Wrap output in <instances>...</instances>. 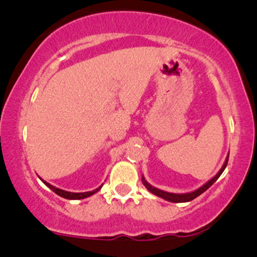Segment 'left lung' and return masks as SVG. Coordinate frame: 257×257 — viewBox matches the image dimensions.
I'll return each instance as SVG.
<instances>
[{
    "mask_svg": "<svg viewBox=\"0 0 257 257\" xmlns=\"http://www.w3.org/2000/svg\"><path fill=\"white\" fill-rule=\"evenodd\" d=\"M228 155H229V152H228ZM227 161H228V156H227V157H226L225 163H223V166L221 167V169L219 170V172H217L216 175H215L214 178H211L210 180H209V181H206L203 186H200L199 188H197V190L192 191V192H187V193H172V192H167V191L159 190V188L155 187V186L150 185L149 182L146 181V179L144 178V175H143V178H141V180H143L144 186H145V187L150 191V192L155 194V196H158V197H161V198L168 200V202H172V203L191 202V200H193L194 198H197V197L200 196V194H202L203 192H205V191L208 190V188L210 187V186L213 185L214 182L220 178V175L223 173V170H225V168L227 166Z\"/></svg>",
    "mask_w": 257,
    "mask_h": 257,
    "instance_id": "obj_1",
    "label": "left lung"
}]
</instances>
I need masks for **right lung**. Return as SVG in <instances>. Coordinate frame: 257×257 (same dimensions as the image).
<instances>
[{
  "label": "right lung",
  "instance_id": "right-lung-1",
  "mask_svg": "<svg viewBox=\"0 0 257 257\" xmlns=\"http://www.w3.org/2000/svg\"><path fill=\"white\" fill-rule=\"evenodd\" d=\"M41 180H42V179H41ZM42 182L47 186V187L51 188L53 192H55V193L58 194V196L63 197V198H66V199H84V198H88V197L93 196L94 193L99 192L100 188L102 187V185H101V186H99L98 188H95V190H93V191H88V192H78V193H76V192H69V191H65V190H61V188L55 187V186L48 184V182L44 181V180H42Z\"/></svg>",
  "mask_w": 257,
  "mask_h": 257
}]
</instances>
